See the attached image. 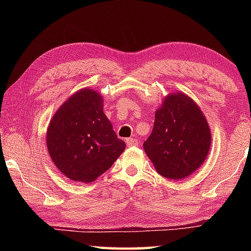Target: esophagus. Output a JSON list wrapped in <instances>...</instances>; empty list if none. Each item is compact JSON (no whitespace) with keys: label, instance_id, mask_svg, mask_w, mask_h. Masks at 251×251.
<instances>
[{"label":"esophagus","instance_id":"obj_1","mask_svg":"<svg viewBox=\"0 0 251 251\" xmlns=\"http://www.w3.org/2000/svg\"><path fill=\"white\" fill-rule=\"evenodd\" d=\"M126 144H127V146H136V145H138V141L136 138H127Z\"/></svg>","mask_w":251,"mask_h":251}]
</instances>
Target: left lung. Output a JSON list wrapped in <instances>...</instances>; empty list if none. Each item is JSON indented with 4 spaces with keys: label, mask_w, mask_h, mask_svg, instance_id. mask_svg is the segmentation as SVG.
Returning <instances> with one entry per match:
<instances>
[{
    "label": "left lung",
    "mask_w": 251,
    "mask_h": 251,
    "mask_svg": "<svg viewBox=\"0 0 251 251\" xmlns=\"http://www.w3.org/2000/svg\"><path fill=\"white\" fill-rule=\"evenodd\" d=\"M211 135L201 110L185 94H169L156 110L154 127L143 146L156 171L182 179L206 159Z\"/></svg>",
    "instance_id": "1"
}]
</instances>
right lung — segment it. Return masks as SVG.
Wrapping results in <instances>:
<instances>
[{
    "mask_svg": "<svg viewBox=\"0 0 251 251\" xmlns=\"http://www.w3.org/2000/svg\"><path fill=\"white\" fill-rule=\"evenodd\" d=\"M46 143L59 171L80 182L94 181L126 146L103 112V99L88 88L75 93L55 113Z\"/></svg>",
    "mask_w": 251,
    "mask_h": 251,
    "instance_id": "obj_1",
    "label": "right lung"
}]
</instances>
